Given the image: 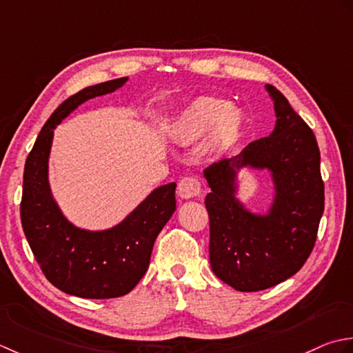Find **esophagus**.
I'll list each match as a JSON object with an SVG mask.
<instances>
[{
  "label": "esophagus",
  "mask_w": 353,
  "mask_h": 353,
  "mask_svg": "<svg viewBox=\"0 0 353 353\" xmlns=\"http://www.w3.org/2000/svg\"><path fill=\"white\" fill-rule=\"evenodd\" d=\"M201 193V183L195 176H184L178 183V196L183 199L195 198Z\"/></svg>",
  "instance_id": "esophagus-1"
}]
</instances>
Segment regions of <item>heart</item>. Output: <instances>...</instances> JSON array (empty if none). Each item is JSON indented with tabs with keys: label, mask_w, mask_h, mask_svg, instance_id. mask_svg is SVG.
Here are the masks:
<instances>
[{
	"label": "heart",
	"mask_w": 353,
	"mask_h": 353,
	"mask_svg": "<svg viewBox=\"0 0 353 353\" xmlns=\"http://www.w3.org/2000/svg\"><path fill=\"white\" fill-rule=\"evenodd\" d=\"M245 131V114L225 99L198 97L172 120L170 134L176 141L193 143L207 135V148L225 152Z\"/></svg>",
	"instance_id": "obj_1"
}]
</instances>
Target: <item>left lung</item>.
I'll list each match as a JSON object with an SVG mask.
<instances>
[{
    "label": "left lung",
    "mask_w": 353,
    "mask_h": 353,
    "mask_svg": "<svg viewBox=\"0 0 353 353\" xmlns=\"http://www.w3.org/2000/svg\"><path fill=\"white\" fill-rule=\"evenodd\" d=\"M276 125L233 158L204 170L210 187V265L237 291H262L296 274L311 254L325 210V185L315 135L274 86ZM243 168L268 171L273 196L267 212H253L239 198Z\"/></svg>",
    "instance_id": "1"
}]
</instances>
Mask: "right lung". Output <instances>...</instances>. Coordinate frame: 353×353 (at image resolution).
I'll use <instances>...</instances> for the list:
<instances>
[{
    "mask_svg": "<svg viewBox=\"0 0 353 353\" xmlns=\"http://www.w3.org/2000/svg\"><path fill=\"white\" fill-rule=\"evenodd\" d=\"M128 82L114 79L68 97L42 126L24 168L21 222L36 262L61 291L82 299H114L131 292L149 267L158 233L176 208L175 183L157 187L111 228L86 230L73 224L53 196L48 160L54 129L97 96L111 94Z\"/></svg>",
    "mask_w": 353,
    "mask_h": 353,
    "instance_id": "obj_1",
    "label": "right lung"
}]
</instances>
